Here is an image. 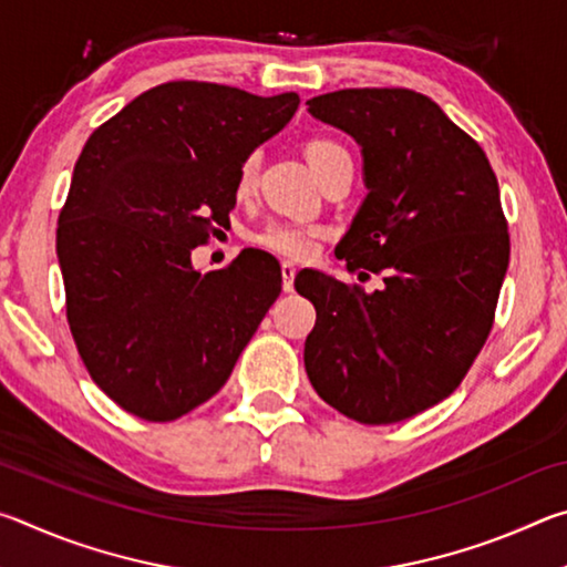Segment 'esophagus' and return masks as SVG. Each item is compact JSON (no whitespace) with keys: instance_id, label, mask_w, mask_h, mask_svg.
<instances>
[{"instance_id":"34e87169","label":"esophagus","mask_w":567,"mask_h":567,"mask_svg":"<svg viewBox=\"0 0 567 567\" xmlns=\"http://www.w3.org/2000/svg\"><path fill=\"white\" fill-rule=\"evenodd\" d=\"M295 265L292 262H282V290L290 292L292 282H295Z\"/></svg>"}]
</instances>
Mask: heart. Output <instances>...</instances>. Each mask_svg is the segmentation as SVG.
Returning a JSON list of instances; mask_svg holds the SVG:
<instances>
[{
	"label": "heart",
	"instance_id": "obj_1",
	"mask_svg": "<svg viewBox=\"0 0 567 567\" xmlns=\"http://www.w3.org/2000/svg\"><path fill=\"white\" fill-rule=\"evenodd\" d=\"M344 152L338 142L332 140H310L305 145V157L310 162L312 172L320 165H324L330 157L340 155ZM255 175H257V157H247L243 169H239L237 177V187L239 192H247L255 185ZM257 245L270 249V252H277L282 257H292V260H302V257L312 255L315 247H318V229L305 227V225H292V223H270L262 233H257Z\"/></svg>",
	"mask_w": 567,
	"mask_h": 567
}]
</instances>
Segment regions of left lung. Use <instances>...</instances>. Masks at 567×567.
<instances>
[{"mask_svg": "<svg viewBox=\"0 0 567 567\" xmlns=\"http://www.w3.org/2000/svg\"><path fill=\"white\" fill-rule=\"evenodd\" d=\"M307 112L360 145L368 195L334 255L382 287L295 277L318 310L305 370L342 415L390 425L453 395L491 334L511 260L501 189L477 142L425 94L340 90Z\"/></svg>", "mask_w": 567, "mask_h": 567, "instance_id": "obj_1", "label": "left lung"}]
</instances>
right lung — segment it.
<instances>
[{"label": "right lung", "mask_w": 567, "mask_h": 567, "mask_svg": "<svg viewBox=\"0 0 567 567\" xmlns=\"http://www.w3.org/2000/svg\"><path fill=\"white\" fill-rule=\"evenodd\" d=\"M297 104L295 92L167 82L94 130L76 159L56 227L66 320L92 380L132 415L169 422L213 398L280 295L265 249L205 275L192 249L229 223L245 159Z\"/></svg>", "instance_id": "1"}]
</instances>
